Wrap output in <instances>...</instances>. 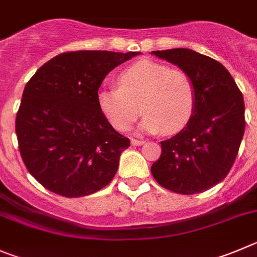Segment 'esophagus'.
<instances>
[{
	"instance_id": "obj_1",
	"label": "esophagus",
	"mask_w": 257,
	"mask_h": 257,
	"mask_svg": "<svg viewBox=\"0 0 257 257\" xmlns=\"http://www.w3.org/2000/svg\"><path fill=\"white\" fill-rule=\"evenodd\" d=\"M145 141L141 140V139H131V144L134 145V147H140V145L144 144Z\"/></svg>"
}]
</instances>
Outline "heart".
Here are the masks:
<instances>
[{
	"mask_svg": "<svg viewBox=\"0 0 257 257\" xmlns=\"http://www.w3.org/2000/svg\"><path fill=\"white\" fill-rule=\"evenodd\" d=\"M118 84L98 91L100 109L118 131L127 130L144 112L141 131L173 135L187 126L196 109L191 77L163 63L139 61L119 74Z\"/></svg>",
	"mask_w": 257,
	"mask_h": 257,
	"instance_id": "obj_1",
	"label": "heart"
}]
</instances>
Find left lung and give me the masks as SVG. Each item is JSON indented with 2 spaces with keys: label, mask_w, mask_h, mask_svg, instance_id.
<instances>
[{
  "label": "left lung",
  "mask_w": 257,
  "mask_h": 257,
  "mask_svg": "<svg viewBox=\"0 0 257 257\" xmlns=\"http://www.w3.org/2000/svg\"><path fill=\"white\" fill-rule=\"evenodd\" d=\"M177 65L196 86V109L182 131L161 141L152 175L169 191L204 192L222 182L238 154L244 133V103L236 81L218 61L187 48L153 51Z\"/></svg>",
  "instance_id": "obj_1"
}]
</instances>
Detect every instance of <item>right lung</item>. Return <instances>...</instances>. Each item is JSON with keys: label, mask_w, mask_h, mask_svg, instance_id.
Returning <instances> with one entry per match:
<instances>
[{"label": "right lung", "mask_w": 257, "mask_h": 257, "mask_svg": "<svg viewBox=\"0 0 257 257\" xmlns=\"http://www.w3.org/2000/svg\"><path fill=\"white\" fill-rule=\"evenodd\" d=\"M140 52H66L28 81L16 114L19 150L30 175L49 191L80 197L113 180L130 140L98 103L104 77Z\"/></svg>", "instance_id": "1"}]
</instances>
